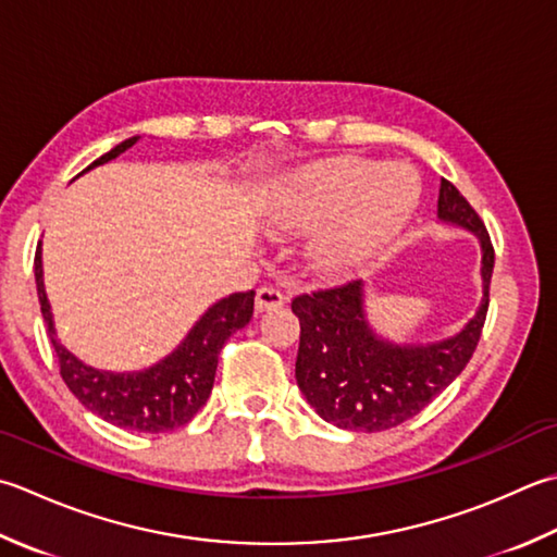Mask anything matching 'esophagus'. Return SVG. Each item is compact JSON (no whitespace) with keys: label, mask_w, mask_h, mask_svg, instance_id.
I'll list each match as a JSON object with an SVG mask.
<instances>
[{"label":"esophagus","mask_w":557,"mask_h":557,"mask_svg":"<svg viewBox=\"0 0 557 557\" xmlns=\"http://www.w3.org/2000/svg\"><path fill=\"white\" fill-rule=\"evenodd\" d=\"M287 301L285 292H280L275 287H260L256 294V311H270V309H277L282 304Z\"/></svg>","instance_id":"esophagus-1"}]
</instances>
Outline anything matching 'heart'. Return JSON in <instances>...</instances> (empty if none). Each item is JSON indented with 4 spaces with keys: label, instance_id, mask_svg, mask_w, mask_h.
Masks as SVG:
<instances>
[{
    "label": "heart",
    "instance_id": "heart-1",
    "mask_svg": "<svg viewBox=\"0 0 557 557\" xmlns=\"http://www.w3.org/2000/svg\"><path fill=\"white\" fill-rule=\"evenodd\" d=\"M420 200V178L406 163L337 157L307 163L282 181L272 200V224L282 232H313V268L325 277L362 270Z\"/></svg>",
    "mask_w": 557,
    "mask_h": 557
}]
</instances>
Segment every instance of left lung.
Masks as SVG:
<instances>
[{"mask_svg": "<svg viewBox=\"0 0 557 557\" xmlns=\"http://www.w3.org/2000/svg\"><path fill=\"white\" fill-rule=\"evenodd\" d=\"M437 216L481 244L483 299L463 329L437 343H394L367 319L364 282L301 294L292 301L299 319L297 384L319 416L343 430L381 432L416 418L463 372L481 341L495 250L485 224L463 195L442 178Z\"/></svg>", "mask_w": 557, "mask_h": 557, "instance_id": "8db88e82", "label": "left lung"}]
</instances>
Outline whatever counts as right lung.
<instances>
[{
	"label": "right lung",
	"mask_w": 557,
	"mask_h": 557,
	"mask_svg": "<svg viewBox=\"0 0 557 557\" xmlns=\"http://www.w3.org/2000/svg\"><path fill=\"white\" fill-rule=\"evenodd\" d=\"M137 139L139 135L120 141L111 151H106L103 157L89 163L82 173L117 159L123 151L135 147ZM33 265H36V287L42 321L48 325L54 355L60 359V374L64 384L79 398L86 410H91L94 416L103 418L120 430L159 434L183 428L212 394L216 359H220L224 343L236 331H242L250 321V315H253V289L228 294V297L214 301L195 321L176 350L159 359L157 364L137 369V372H108V369H96L82 362L79 357L58 341L46 282H42L40 244Z\"/></svg>",
	"instance_id": "add662e5"
}]
</instances>
